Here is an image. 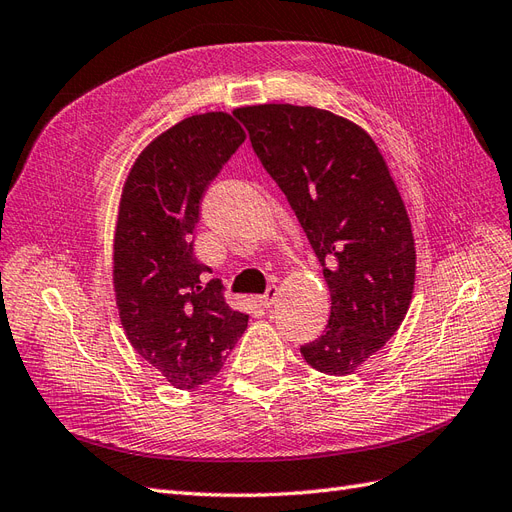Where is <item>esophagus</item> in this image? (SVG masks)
Segmentation results:
<instances>
[{
    "label": "esophagus",
    "mask_w": 512,
    "mask_h": 512,
    "mask_svg": "<svg viewBox=\"0 0 512 512\" xmlns=\"http://www.w3.org/2000/svg\"><path fill=\"white\" fill-rule=\"evenodd\" d=\"M275 297H278V286H269L267 293L262 295V297H258L260 306H262V308H271L273 303H275Z\"/></svg>",
    "instance_id": "obj_1"
}]
</instances>
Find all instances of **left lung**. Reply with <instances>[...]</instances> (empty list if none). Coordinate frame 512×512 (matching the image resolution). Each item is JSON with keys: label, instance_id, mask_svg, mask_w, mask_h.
Here are the masks:
<instances>
[{"label": "left lung", "instance_id": "1", "mask_svg": "<svg viewBox=\"0 0 512 512\" xmlns=\"http://www.w3.org/2000/svg\"><path fill=\"white\" fill-rule=\"evenodd\" d=\"M295 211L331 295L325 334L301 355L347 377L403 323L416 284L411 222L381 150L359 124L319 107L234 109Z\"/></svg>", "mask_w": 512, "mask_h": 512}]
</instances>
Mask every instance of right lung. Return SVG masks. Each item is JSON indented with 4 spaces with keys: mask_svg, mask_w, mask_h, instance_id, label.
<instances>
[{
    "mask_svg": "<svg viewBox=\"0 0 512 512\" xmlns=\"http://www.w3.org/2000/svg\"><path fill=\"white\" fill-rule=\"evenodd\" d=\"M245 142L226 112L196 114L150 142L124 181L114 234V293L131 347L178 390H196L224 366L247 327L211 269L193 256L200 200Z\"/></svg>",
    "mask_w": 512,
    "mask_h": 512,
    "instance_id": "obj_1",
    "label": "right lung"
}]
</instances>
